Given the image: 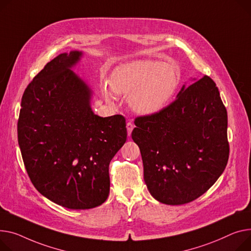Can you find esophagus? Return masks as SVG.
<instances>
[{
	"mask_svg": "<svg viewBox=\"0 0 251 251\" xmlns=\"http://www.w3.org/2000/svg\"><path fill=\"white\" fill-rule=\"evenodd\" d=\"M126 128H127V133H128V135H130L131 134V132H132V130H133V128H134V125H133V123L132 122H127V124H126Z\"/></svg>",
	"mask_w": 251,
	"mask_h": 251,
	"instance_id": "obj_1",
	"label": "esophagus"
}]
</instances>
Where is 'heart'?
<instances>
[{"instance_id":"obj_1","label":"heart","mask_w":251,"mask_h":251,"mask_svg":"<svg viewBox=\"0 0 251 251\" xmlns=\"http://www.w3.org/2000/svg\"><path fill=\"white\" fill-rule=\"evenodd\" d=\"M177 83L175 64L155 60L124 64L111 77L112 90L117 94L130 95V106L143 115L159 112L174 95Z\"/></svg>"}]
</instances>
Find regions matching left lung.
<instances>
[{
	"label": "left lung",
	"instance_id": "left-lung-1",
	"mask_svg": "<svg viewBox=\"0 0 251 251\" xmlns=\"http://www.w3.org/2000/svg\"><path fill=\"white\" fill-rule=\"evenodd\" d=\"M227 111L214 80L204 75L169 106L136 117L132 139L139 146L144 181L157 201L190 203L224 172L229 157Z\"/></svg>",
	"mask_w": 251,
	"mask_h": 251
}]
</instances>
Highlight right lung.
<instances>
[{"instance_id":"1","label":"right lung","mask_w":251,"mask_h":251,"mask_svg":"<svg viewBox=\"0 0 251 251\" xmlns=\"http://www.w3.org/2000/svg\"><path fill=\"white\" fill-rule=\"evenodd\" d=\"M81 52L46 63L24 91L18 142L33 186L62 207L85 210L109 196V164L127 138L122 115L100 117L92 92L72 70Z\"/></svg>"}]
</instances>
